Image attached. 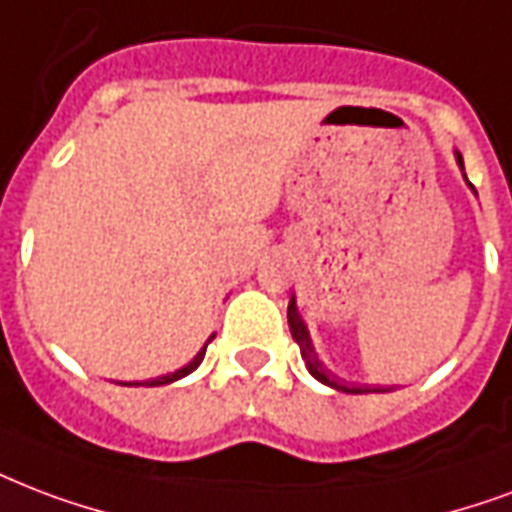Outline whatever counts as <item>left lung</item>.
Wrapping results in <instances>:
<instances>
[{
	"mask_svg": "<svg viewBox=\"0 0 512 512\" xmlns=\"http://www.w3.org/2000/svg\"><path fill=\"white\" fill-rule=\"evenodd\" d=\"M456 161H459V166H462V155H456ZM464 169V166H462ZM287 322H290V333L292 338H295V343L300 346V354H303V360H306V368L311 376L317 378V381H322V384L333 386V389H338V392H346V395H362V392H384L381 386H354V384H346V381H341L338 376H333L330 370L319 362L317 351H314V346H311V338H308V330L306 325H303V319H300L298 314V306H295V298L290 300V306H287Z\"/></svg>",
	"mask_w": 512,
	"mask_h": 512,
	"instance_id": "1",
	"label": "left lung"
}]
</instances>
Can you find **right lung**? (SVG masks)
<instances>
[{"mask_svg":"<svg viewBox=\"0 0 512 512\" xmlns=\"http://www.w3.org/2000/svg\"><path fill=\"white\" fill-rule=\"evenodd\" d=\"M204 354H206V349H201V351H198V357H195V360L190 362V365H185V368L177 370V373H169V376L152 378V381H147V386H163V384H171V381H177V378L187 376V373H193V370L198 368V365H201V360H204ZM126 386H128V384H126Z\"/></svg>","mask_w":512,"mask_h":512,"instance_id":"1","label":"right lung"}]
</instances>
